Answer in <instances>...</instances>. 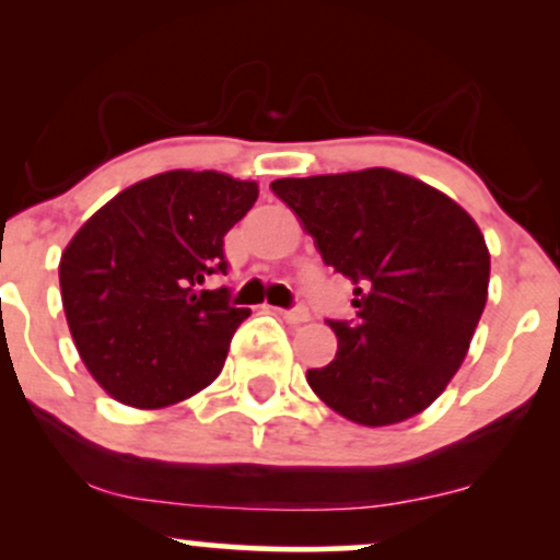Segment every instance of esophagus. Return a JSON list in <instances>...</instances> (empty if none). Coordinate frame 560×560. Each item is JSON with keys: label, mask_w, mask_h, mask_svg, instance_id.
Masks as SVG:
<instances>
[{"label": "esophagus", "mask_w": 560, "mask_h": 560, "mask_svg": "<svg viewBox=\"0 0 560 560\" xmlns=\"http://www.w3.org/2000/svg\"><path fill=\"white\" fill-rule=\"evenodd\" d=\"M279 313L287 320H292V324H302V320L311 318V313H307L305 305H294V307H289V311H279Z\"/></svg>", "instance_id": "esophagus-1"}]
</instances>
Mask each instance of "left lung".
<instances>
[{
    "mask_svg": "<svg viewBox=\"0 0 560 560\" xmlns=\"http://www.w3.org/2000/svg\"><path fill=\"white\" fill-rule=\"evenodd\" d=\"M334 273L355 318L326 320L337 355L307 384L345 419L389 427L421 413L464 363L487 302L490 253L474 218L389 168L271 184Z\"/></svg>",
    "mask_w": 560,
    "mask_h": 560,
    "instance_id": "obj_1",
    "label": "left lung"
}]
</instances>
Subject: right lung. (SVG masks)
Masks as SVG:
<instances>
[{
  "instance_id": "obj_1",
  "label": "right lung",
  "mask_w": 560,
  "mask_h": 560,
  "mask_svg": "<svg viewBox=\"0 0 560 560\" xmlns=\"http://www.w3.org/2000/svg\"><path fill=\"white\" fill-rule=\"evenodd\" d=\"M258 199V184L215 171H168L100 208L60 258L66 318L89 374L133 408H165L221 374L249 316L231 289L223 236Z\"/></svg>"
}]
</instances>
